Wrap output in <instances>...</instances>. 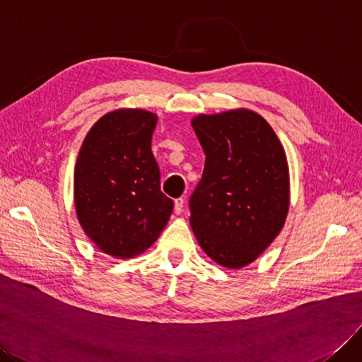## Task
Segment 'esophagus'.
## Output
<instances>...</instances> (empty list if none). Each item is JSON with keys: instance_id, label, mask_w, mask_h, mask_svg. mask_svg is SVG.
I'll use <instances>...</instances> for the list:
<instances>
[{"instance_id": "34e87169", "label": "esophagus", "mask_w": 362, "mask_h": 362, "mask_svg": "<svg viewBox=\"0 0 362 362\" xmlns=\"http://www.w3.org/2000/svg\"><path fill=\"white\" fill-rule=\"evenodd\" d=\"M183 204H185V198H182V197L176 198V200H174V214H177V215L182 214Z\"/></svg>"}]
</instances>
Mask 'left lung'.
<instances>
[{"label": "left lung", "mask_w": 362, "mask_h": 362, "mask_svg": "<svg viewBox=\"0 0 362 362\" xmlns=\"http://www.w3.org/2000/svg\"><path fill=\"white\" fill-rule=\"evenodd\" d=\"M204 170L189 198L191 227L218 264L239 269L281 231L290 183L284 148L262 115L233 110L192 120Z\"/></svg>", "instance_id": "8db88e82"}]
</instances>
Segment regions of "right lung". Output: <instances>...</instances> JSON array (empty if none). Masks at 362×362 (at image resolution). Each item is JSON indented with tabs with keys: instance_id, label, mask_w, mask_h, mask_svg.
Instances as JSON below:
<instances>
[{
	"instance_id": "1",
	"label": "right lung",
	"mask_w": 362,
	"mask_h": 362,
	"mask_svg": "<svg viewBox=\"0 0 362 362\" xmlns=\"http://www.w3.org/2000/svg\"><path fill=\"white\" fill-rule=\"evenodd\" d=\"M155 126L156 115L148 111H112L95 123L79 150L76 215L87 236L114 257L146 251L173 212L151 153Z\"/></svg>"
}]
</instances>
